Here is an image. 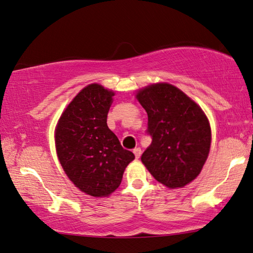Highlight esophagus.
I'll list each match as a JSON object with an SVG mask.
<instances>
[{"label":"esophagus","instance_id":"34e87169","mask_svg":"<svg viewBox=\"0 0 253 253\" xmlns=\"http://www.w3.org/2000/svg\"><path fill=\"white\" fill-rule=\"evenodd\" d=\"M133 152H134L135 157H136V158H140V156H141V154H142V151H141V149H140V148H135L134 150H133Z\"/></svg>","mask_w":253,"mask_h":253}]
</instances>
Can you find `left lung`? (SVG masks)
<instances>
[{
    "label": "left lung",
    "instance_id": "8db88e82",
    "mask_svg": "<svg viewBox=\"0 0 253 253\" xmlns=\"http://www.w3.org/2000/svg\"><path fill=\"white\" fill-rule=\"evenodd\" d=\"M136 97L148 113L147 134L152 138L142 163L164 186H186L198 175L209 156L208 118L196 103L172 84H151Z\"/></svg>",
    "mask_w": 253,
    "mask_h": 253
}]
</instances>
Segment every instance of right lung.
Listing matches in <instances>:
<instances>
[{
  "mask_svg": "<svg viewBox=\"0 0 253 253\" xmlns=\"http://www.w3.org/2000/svg\"><path fill=\"white\" fill-rule=\"evenodd\" d=\"M113 95L101 84H89L70 103L56 128L57 155L64 170L76 187L94 197L113 193L135 158L106 124Z\"/></svg>",
  "mask_w": 253,
  "mask_h": 253,
  "instance_id": "add662e5",
  "label": "right lung"
}]
</instances>
